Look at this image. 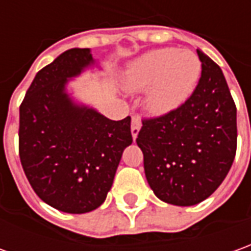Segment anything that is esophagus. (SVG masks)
<instances>
[{
	"label": "esophagus",
	"instance_id": "1",
	"mask_svg": "<svg viewBox=\"0 0 251 251\" xmlns=\"http://www.w3.org/2000/svg\"><path fill=\"white\" fill-rule=\"evenodd\" d=\"M140 127H141V122H140L139 117H133L132 118V126H130V130H132V136L133 139H136L137 137V134L140 132Z\"/></svg>",
	"mask_w": 251,
	"mask_h": 251
}]
</instances>
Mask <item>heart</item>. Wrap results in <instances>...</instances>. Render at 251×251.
<instances>
[{"mask_svg":"<svg viewBox=\"0 0 251 251\" xmlns=\"http://www.w3.org/2000/svg\"><path fill=\"white\" fill-rule=\"evenodd\" d=\"M202 74L197 53L177 48H159L141 54L126 68L124 85L127 92L147 91L146 107L154 115H166L181 107Z\"/></svg>","mask_w":251,"mask_h":251,"instance_id":"b5f03b06","label":"heart"}]
</instances>
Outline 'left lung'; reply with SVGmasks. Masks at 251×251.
I'll use <instances>...</instances> for the list:
<instances>
[{"mask_svg":"<svg viewBox=\"0 0 251 251\" xmlns=\"http://www.w3.org/2000/svg\"><path fill=\"white\" fill-rule=\"evenodd\" d=\"M202 75L176 111L143 119L137 146L154 194L176 206L209 198L224 181L236 154V107L221 68L198 49Z\"/></svg>","mask_w":251,"mask_h":251,"instance_id":"obj_1","label":"left lung"}]
</instances>
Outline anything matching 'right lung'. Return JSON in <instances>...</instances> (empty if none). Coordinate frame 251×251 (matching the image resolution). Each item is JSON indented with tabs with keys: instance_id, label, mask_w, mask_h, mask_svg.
<instances>
[{
	"instance_id": "obj_1",
	"label": "right lung",
	"mask_w": 251,
	"mask_h": 251,
	"mask_svg": "<svg viewBox=\"0 0 251 251\" xmlns=\"http://www.w3.org/2000/svg\"><path fill=\"white\" fill-rule=\"evenodd\" d=\"M93 64L89 48L68 49L37 73L20 105L19 156L25 177L45 203L73 214L105 201L133 141L130 117L111 121L66 92L70 78Z\"/></svg>"
}]
</instances>
